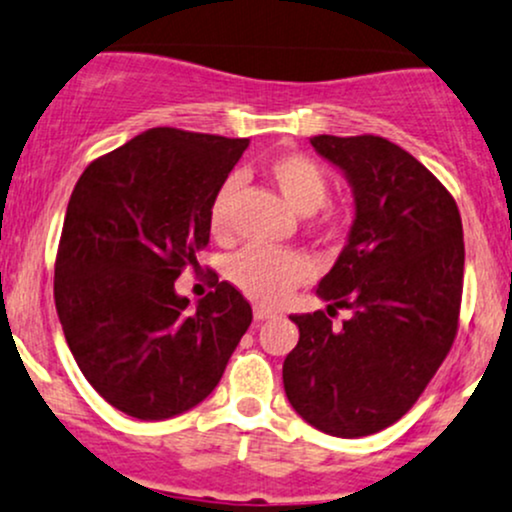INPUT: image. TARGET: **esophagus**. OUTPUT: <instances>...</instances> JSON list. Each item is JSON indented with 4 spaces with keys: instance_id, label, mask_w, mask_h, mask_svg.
<instances>
[{
    "instance_id": "34e87169",
    "label": "esophagus",
    "mask_w": 512,
    "mask_h": 512,
    "mask_svg": "<svg viewBox=\"0 0 512 512\" xmlns=\"http://www.w3.org/2000/svg\"><path fill=\"white\" fill-rule=\"evenodd\" d=\"M269 318H277V311L265 306H255V320H269Z\"/></svg>"
}]
</instances>
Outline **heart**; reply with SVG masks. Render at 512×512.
<instances>
[{"label": "heart", "mask_w": 512, "mask_h": 512, "mask_svg": "<svg viewBox=\"0 0 512 512\" xmlns=\"http://www.w3.org/2000/svg\"><path fill=\"white\" fill-rule=\"evenodd\" d=\"M267 177L282 199L301 216H313L328 204L330 182L328 174L320 170L318 162L299 153L277 155L269 160ZM235 177L226 179L211 201L209 223L216 238H226L230 230V199H233ZM325 223H338V211H325ZM313 267L301 252L294 250H265V247H247L238 252L228 265V279L247 299L262 306H277L296 286L311 277Z\"/></svg>", "instance_id": "b5f03b06"}]
</instances>
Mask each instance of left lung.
Here are the masks:
<instances>
[{
  "instance_id": "1",
  "label": "left lung",
  "mask_w": 512,
  "mask_h": 512,
  "mask_svg": "<svg viewBox=\"0 0 512 512\" xmlns=\"http://www.w3.org/2000/svg\"><path fill=\"white\" fill-rule=\"evenodd\" d=\"M355 199L347 243L318 282L328 313L291 316L299 345L284 391L308 425L335 437L389 428L418 401L457 335L464 279L459 209L428 167L379 136H316ZM347 307L335 329L327 316Z\"/></svg>"
}]
</instances>
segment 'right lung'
<instances>
[{
  "mask_svg": "<svg viewBox=\"0 0 512 512\" xmlns=\"http://www.w3.org/2000/svg\"><path fill=\"white\" fill-rule=\"evenodd\" d=\"M247 138L150 128L94 160L67 204L55 308L77 367L111 406L167 420L204 401L252 323L233 284L196 308L174 291L209 245L211 201Z\"/></svg>",
  "mask_w": 512,
  "mask_h": 512,
  "instance_id": "obj_1",
  "label": "right lung"
}]
</instances>
